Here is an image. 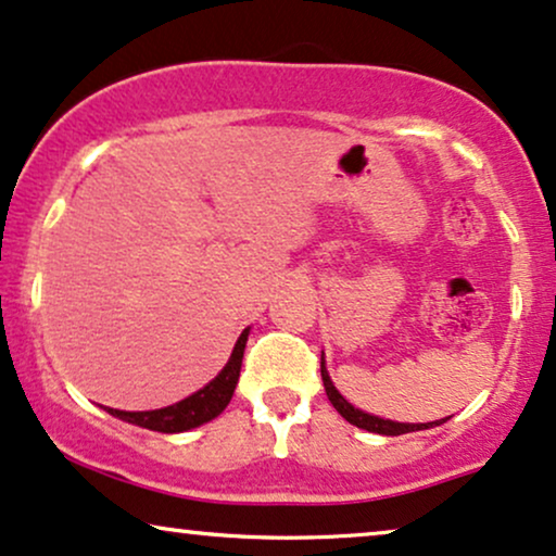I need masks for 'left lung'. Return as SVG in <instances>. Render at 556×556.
I'll list each match as a JSON object with an SVG mask.
<instances>
[{
	"instance_id": "8db88e82",
	"label": "left lung",
	"mask_w": 556,
	"mask_h": 556,
	"mask_svg": "<svg viewBox=\"0 0 556 556\" xmlns=\"http://www.w3.org/2000/svg\"><path fill=\"white\" fill-rule=\"evenodd\" d=\"M320 377H323V388H326V395L330 400V405H333L336 410H339L351 426L364 428V431L382 433V435H400V433L424 431V428L441 426V424H446V420H448V418H441V420H431V424H397V420H384L379 416H369V413H364V410H359V407L351 405L349 400L333 388V382H330L328 369H326V356H323V354H320Z\"/></svg>"
}]
</instances>
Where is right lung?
Wrapping results in <instances>:
<instances>
[{"label":"right lung","instance_id":"1","mask_svg":"<svg viewBox=\"0 0 556 556\" xmlns=\"http://www.w3.org/2000/svg\"><path fill=\"white\" fill-rule=\"evenodd\" d=\"M245 341H249V328L238 336L233 354H230L226 367L220 369V375H217L210 384H205L202 390H197L194 395L179 400V403L168 407H159V410L128 413V410L108 407V413L121 420H128L132 426L149 428V431H159V433H181V431H189V428L207 424V420L220 416V413L226 410V405L230 403V397H233L238 377H241Z\"/></svg>","mask_w":556,"mask_h":556}]
</instances>
